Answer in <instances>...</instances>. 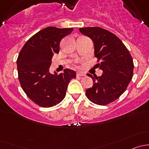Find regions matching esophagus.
I'll use <instances>...</instances> for the list:
<instances>
[{
  "instance_id": "1",
  "label": "esophagus",
  "mask_w": 149,
  "mask_h": 149,
  "mask_svg": "<svg viewBox=\"0 0 149 149\" xmlns=\"http://www.w3.org/2000/svg\"><path fill=\"white\" fill-rule=\"evenodd\" d=\"M76 75H77V76H86V73H84V72L79 71V72H78L77 74Z\"/></svg>"
}]
</instances>
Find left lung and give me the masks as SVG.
Masks as SVG:
<instances>
[{"instance_id": "8db88e82", "label": "left lung", "mask_w": 149, "mask_h": 149, "mask_svg": "<svg viewBox=\"0 0 149 149\" xmlns=\"http://www.w3.org/2000/svg\"><path fill=\"white\" fill-rule=\"evenodd\" d=\"M81 33L89 37L94 46V55L98 58L101 76H93V86L86 90L87 98L93 103L106 105L125 92L133 78V58L123 42L110 31L100 27L80 28Z\"/></svg>"}]
</instances>
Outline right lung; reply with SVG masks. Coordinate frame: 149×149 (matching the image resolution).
<instances>
[{
    "instance_id": "add662e5",
    "label": "right lung",
    "mask_w": 149,
    "mask_h": 149,
    "mask_svg": "<svg viewBox=\"0 0 149 149\" xmlns=\"http://www.w3.org/2000/svg\"><path fill=\"white\" fill-rule=\"evenodd\" d=\"M73 28L49 26L38 31L25 43L18 56L17 70L22 89L32 102L42 107H51L65 98L68 85L76 72L49 73L54 54L59 53L60 43Z\"/></svg>"
}]
</instances>
